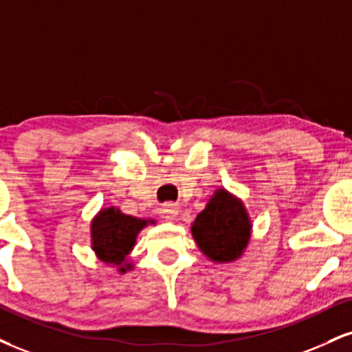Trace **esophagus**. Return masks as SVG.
Returning a JSON list of instances; mask_svg holds the SVG:
<instances>
[{
	"instance_id": "1",
	"label": "esophagus",
	"mask_w": 352,
	"mask_h": 352,
	"mask_svg": "<svg viewBox=\"0 0 352 352\" xmlns=\"http://www.w3.org/2000/svg\"><path fill=\"white\" fill-rule=\"evenodd\" d=\"M179 206L175 205V203H165V205L160 208V214H162L164 219H167V221H172V219L177 218V214H179Z\"/></svg>"
}]
</instances>
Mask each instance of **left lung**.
<instances>
[{
  "label": "left lung",
  "mask_w": 352,
  "mask_h": 352,
  "mask_svg": "<svg viewBox=\"0 0 352 352\" xmlns=\"http://www.w3.org/2000/svg\"><path fill=\"white\" fill-rule=\"evenodd\" d=\"M192 236L206 257L231 262L243 254L251 236V221L238 198L217 190L192 226Z\"/></svg>",
  "instance_id": "obj_1"
}]
</instances>
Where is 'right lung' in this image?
<instances>
[{
	"label": "right lung",
	"instance_id": "obj_1",
	"mask_svg": "<svg viewBox=\"0 0 352 352\" xmlns=\"http://www.w3.org/2000/svg\"><path fill=\"white\" fill-rule=\"evenodd\" d=\"M146 224V219L129 217L113 206L100 211L98 217L91 223L93 251L107 264L121 265L131 249L134 248L135 236ZM120 270L126 272V267H121Z\"/></svg>",
	"mask_w": 352,
	"mask_h": 352
}]
</instances>
